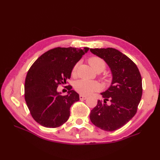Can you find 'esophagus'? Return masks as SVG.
Listing matches in <instances>:
<instances>
[{
	"label": "esophagus",
	"instance_id": "34e87169",
	"mask_svg": "<svg viewBox=\"0 0 160 160\" xmlns=\"http://www.w3.org/2000/svg\"><path fill=\"white\" fill-rule=\"evenodd\" d=\"M87 98V96H82V95H80V99L81 100H86Z\"/></svg>",
	"mask_w": 160,
	"mask_h": 160
}]
</instances>
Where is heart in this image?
<instances>
[{"mask_svg":"<svg viewBox=\"0 0 160 160\" xmlns=\"http://www.w3.org/2000/svg\"><path fill=\"white\" fill-rule=\"evenodd\" d=\"M88 62H89L90 66L93 68V69L96 71L99 69L103 70L105 68L104 61L99 57H90L89 60H88ZM77 67L78 64H76L73 68L72 75H73V76L76 73ZM74 88L75 90H76L78 93L84 95V96H88V95H90L93 92L99 91L100 89V85L99 83L98 82H96V81L80 80H78L77 82L75 83Z\"/></svg>","mask_w":160,"mask_h":160,"instance_id":"1","label":"heart"}]
</instances>
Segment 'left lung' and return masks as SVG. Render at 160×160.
Wrapping results in <instances>:
<instances>
[{"label": "left lung", "instance_id": "obj_1", "mask_svg": "<svg viewBox=\"0 0 160 160\" xmlns=\"http://www.w3.org/2000/svg\"><path fill=\"white\" fill-rule=\"evenodd\" d=\"M91 53L102 58L113 75L110 87L101 95L91 111L90 120L97 127L106 131L120 128L137 113L142 98V77L138 67L124 54L113 48L90 49ZM109 101V105L106 101Z\"/></svg>", "mask_w": 160, "mask_h": 160}]
</instances>
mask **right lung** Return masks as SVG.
I'll list each match as a JSON object with an SVG mask.
<instances>
[{"instance_id": "right-lung-1", "label": "right lung", "mask_w": 160, "mask_h": 160, "mask_svg": "<svg viewBox=\"0 0 160 160\" xmlns=\"http://www.w3.org/2000/svg\"><path fill=\"white\" fill-rule=\"evenodd\" d=\"M89 48L56 47L40 56L30 67L25 78V99L32 118L47 128H56L68 120L70 107L80 100L78 93L67 86L68 94L57 91L67 83L71 71Z\"/></svg>"}]
</instances>
